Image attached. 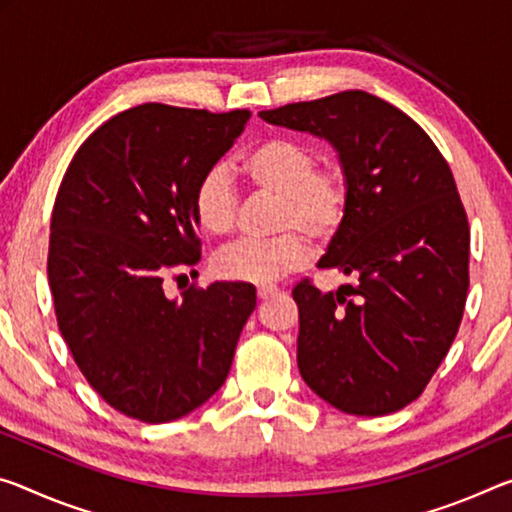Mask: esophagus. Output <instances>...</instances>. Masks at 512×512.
<instances>
[{
  "mask_svg": "<svg viewBox=\"0 0 512 512\" xmlns=\"http://www.w3.org/2000/svg\"><path fill=\"white\" fill-rule=\"evenodd\" d=\"M275 296H278V289H275V287H259L257 289V298L259 300H271Z\"/></svg>",
  "mask_w": 512,
  "mask_h": 512,
  "instance_id": "1",
  "label": "esophagus"
}]
</instances>
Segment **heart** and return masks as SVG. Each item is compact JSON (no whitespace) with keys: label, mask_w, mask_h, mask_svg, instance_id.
I'll return each instance as SVG.
<instances>
[{"label":"heart","mask_w":512,"mask_h":512,"mask_svg":"<svg viewBox=\"0 0 512 512\" xmlns=\"http://www.w3.org/2000/svg\"><path fill=\"white\" fill-rule=\"evenodd\" d=\"M250 189L273 196L271 239H241L214 257V271L230 282L273 285L303 269L319 246L339 237L351 212V177L339 161H319L314 145L294 136H266L239 157ZM191 212L202 230L225 237L239 216V193L225 170L209 168L191 191Z\"/></svg>","instance_id":"1"}]
</instances>
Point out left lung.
I'll return each instance as SVG.
<instances>
[{"instance_id":"8db88e82","label":"left lung","mask_w":512,"mask_h":512,"mask_svg":"<svg viewBox=\"0 0 512 512\" xmlns=\"http://www.w3.org/2000/svg\"><path fill=\"white\" fill-rule=\"evenodd\" d=\"M328 139L351 177V212L319 266L351 278L298 305V369L323 401L380 417L417 401L458 335L469 289V223L442 152L415 120L364 91L259 111Z\"/></svg>"}]
</instances>
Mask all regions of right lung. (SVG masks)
Segmentation results:
<instances>
[{
    "label": "right lung",
    "instance_id": "right-lung-1",
    "mask_svg": "<svg viewBox=\"0 0 512 512\" xmlns=\"http://www.w3.org/2000/svg\"><path fill=\"white\" fill-rule=\"evenodd\" d=\"M248 118L157 102L127 109L79 145L56 193V323L95 392L145 424L189 415L225 383L257 305L243 282L164 294L168 275L200 259L193 186Z\"/></svg>",
    "mask_w": 512,
    "mask_h": 512
}]
</instances>
